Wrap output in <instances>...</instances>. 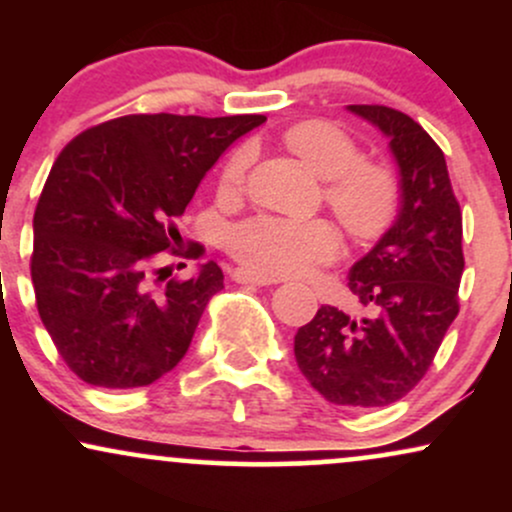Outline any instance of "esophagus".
I'll return each instance as SVG.
<instances>
[{"mask_svg":"<svg viewBox=\"0 0 512 512\" xmlns=\"http://www.w3.org/2000/svg\"><path fill=\"white\" fill-rule=\"evenodd\" d=\"M233 279L238 284H255V286H272V284H281V279H276L272 274H264L257 272V269H248V267H240L233 272Z\"/></svg>","mask_w":512,"mask_h":512,"instance_id":"1","label":"esophagus"}]
</instances>
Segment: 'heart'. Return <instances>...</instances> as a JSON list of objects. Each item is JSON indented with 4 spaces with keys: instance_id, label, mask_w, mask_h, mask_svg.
I'll return each mask as SVG.
<instances>
[{
    "instance_id": "obj_1",
    "label": "heart",
    "mask_w": 512,
    "mask_h": 512,
    "mask_svg": "<svg viewBox=\"0 0 512 512\" xmlns=\"http://www.w3.org/2000/svg\"><path fill=\"white\" fill-rule=\"evenodd\" d=\"M286 146L327 180V202L351 236L366 240L385 231L395 214V180L383 166L363 161L361 146L344 129L322 120L301 122L286 132ZM248 166V149L228 158L219 185L223 195H236L243 187ZM228 248L257 272L289 276L332 260L339 250V236L325 219L262 214L238 223Z\"/></svg>"
}]
</instances>
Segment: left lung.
Wrapping results in <instances>:
<instances>
[{
	"label": "left lung",
	"instance_id": "1",
	"mask_svg": "<svg viewBox=\"0 0 512 512\" xmlns=\"http://www.w3.org/2000/svg\"><path fill=\"white\" fill-rule=\"evenodd\" d=\"M383 132L399 168V214L349 272L361 313L322 305L293 339L310 385L342 407H385L416 387L460 303L462 211L440 146L385 105H346Z\"/></svg>",
	"mask_w": 512,
	"mask_h": 512
}]
</instances>
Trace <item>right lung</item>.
I'll return each mask as SVG.
<instances>
[{"label": "right lung", "mask_w": 512, "mask_h": 512, "mask_svg": "<svg viewBox=\"0 0 512 512\" xmlns=\"http://www.w3.org/2000/svg\"><path fill=\"white\" fill-rule=\"evenodd\" d=\"M264 115H125L69 142L33 216L31 276L40 320L88 385L129 390L182 361L209 298L214 260L190 279L156 269L158 252L197 260L175 221L219 156Z\"/></svg>", "instance_id": "add662e5"}]
</instances>
